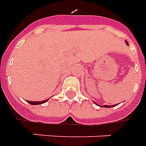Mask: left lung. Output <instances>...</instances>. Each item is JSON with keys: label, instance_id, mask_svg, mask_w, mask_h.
<instances>
[{"label": "left lung", "instance_id": "obj_1", "mask_svg": "<svg viewBox=\"0 0 146 146\" xmlns=\"http://www.w3.org/2000/svg\"><path fill=\"white\" fill-rule=\"evenodd\" d=\"M126 44H127V45H128V42H126ZM94 103L97 104V103H96V102H94ZM114 106H115V105H104L103 107H104V108H111V107H114Z\"/></svg>", "mask_w": 146, "mask_h": 146}]
</instances>
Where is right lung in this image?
<instances>
[{
    "label": "right lung",
    "instance_id": "obj_1",
    "mask_svg": "<svg viewBox=\"0 0 146 146\" xmlns=\"http://www.w3.org/2000/svg\"><path fill=\"white\" fill-rule=\"evenodd\" d=\"M48 99H47V100H45V101H27V102H28L29 104H33V105H35V104H44V103H45V102L48 101Z\"/></svg>",
    "mask_w": 146,
    "mask_h": 146
}]
</instances>
